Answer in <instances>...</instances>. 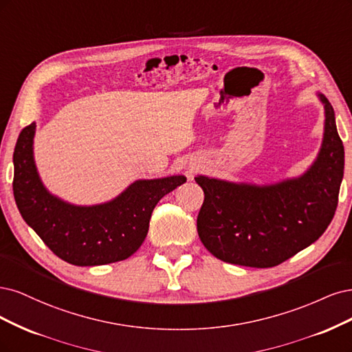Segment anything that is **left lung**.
I'll use <instances>...</instances> for the list:
<instances>
[{
    "label": "left lung",
    "instance_id": "obj_1",
    "mask_svg": "<svg viewBox=\"0 0 352 352\" xmlns=\"http://www.w3.org/2000/svg\"><path fill=\"white\" fill-rule=\"evenodd\" d=\"M317 96L324 108L323 140L302 175L263 186L195 178L205 192L197 232L214 257L248 267L278 266L319 240L333 219L344 177V144L331 102Z\"/></svg>",
    "mask_w": 352,
    "mask_h": 352
}]
</instances>
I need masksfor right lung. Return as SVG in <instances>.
<instances>
[{
    "label": "right lung",
    "instance_id": "1",
    "mask_svg": "<svg viewBox=\"0 0 352 352\" xmlns=\"http://www.w3.org/2000/svg\"><path fill=\"white\" fill-rule=\"evenodd\" d=\"M35 131L32 122L21 130L14 147V200L26 223L67 263L99 266L129 258L143 244L157 201L187 179L184 175L138 179L109 201L72 205L42 183L33 157Z\"/></svg>",
    "mask_w": 352,
    "mask_h": 352
}]
</instances>
